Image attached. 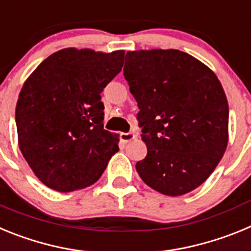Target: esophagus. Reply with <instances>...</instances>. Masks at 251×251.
Instances as JSON below:
<instances>
[{"label":"esophagus","mask_w":251,"mask_h":251,"mask_svg":"<svg viewBox=\"0 0 251 251\" xmlns=\"http://www.w3.org/2000/svg\"><path fill=\"white\" fill-rule=\"evenodd\" d=\"M134 138H136V134H134V133H132V132L119 133V139H121L123 143H128V142L133 141Z\"/></svg>","instance_id":"1"}]
</instances>
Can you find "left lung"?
Segmentation results:
<instances>
[{
	"instance_id": "8db88e82",
	"label": "left lung",
	"mask_w": 251,
	"mask_h": 251,
	"mask_svg": "<svg viewBox=\"0 0 251 251\" xmlns=\"http://www.w3.org/2000/svg\"><path fill=\"white\" fill-rule=\"evenodd\" d=\"M123 72L147 146L137 172L163 195L192 191L227 146L229 105L221 83L205 64L174 49L128 51Z\"/></svg>"
}]
</instances>
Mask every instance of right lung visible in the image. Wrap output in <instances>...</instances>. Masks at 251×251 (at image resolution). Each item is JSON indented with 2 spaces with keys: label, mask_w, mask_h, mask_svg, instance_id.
Masks as SVG:
<instances>
[{
  "label": "right lung",
  "mask_w": 251,
  "mask_h": 251,
  "mask_svg": "<svg viewBox=\"0 0 251 251\" xmlns=\"http://www.w3.org/2000/svg\"><path fill=\"white\" fill-rule=\"evenodd\" d=\"M124 51L69 48L40 64L16 105L19 146L37 178L59 192L88 187L118 152L104 129L100 93L122 70Z\"/></svg>",
  "instance_id": "1"
}]
</instances>
